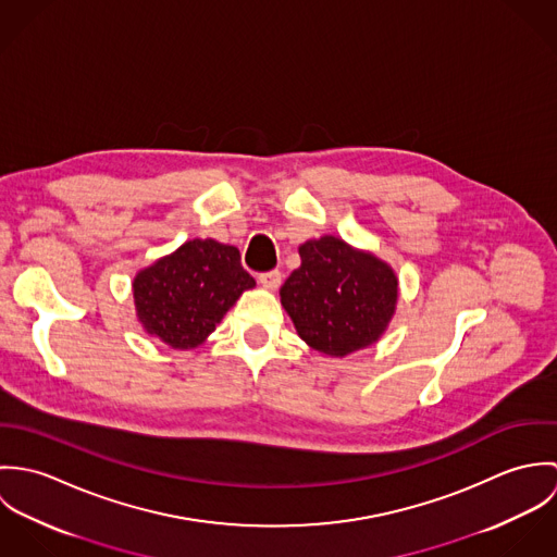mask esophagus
Wrapping results in <instances>:
<instances>
[{
	"mask_svg": "<svg viewBox=\"0 0 557 557\" xmlns=\"http://www.w3.org/2000/svg\"><path fill=\"white\" fill-rule=\"evenodd\" d=\"M283 281V274L278 270H270V272H261L259 274V283L265 287V289H276Z\"/></svg>",
	"mask_w": 557,
	"mask_h": 557,
	"instance_id": "esophagus-1",
	"label": "esophagus"
}]
</instances>
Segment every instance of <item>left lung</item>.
<instances>
[{
  "instance_id": "obj_1",
  "label": "left lung",
  "mask_w": 557,
  "mask_h": 557,
  "mask_svg": "<svg viewBox=\"0 0 557 557\" xmlns=\"http://www.w3.org/2000/svg\"><path fill=\"white\" fill-rule=\"evenodd\" d=\"M300 259L278 292L300 338L334 358L373 345L397 309L395 270L334 236L305 242Z\"/></svg>"
}]
</instances>
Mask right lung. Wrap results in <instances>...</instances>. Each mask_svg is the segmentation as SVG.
I'll return each instance as SVG.
<instances>
[{"label": "right lung", "instance_id": "right-lung-1", "mask_svg": "<svg viewBox=\"0 0 557 557\" xmlns=\"http://www.w3.org/2000/svg\"><path fill=\"white\" fill-rule=\"evenodd\" d=\"M252 287L255 278L242 268L236 246L188 239L135 276L133 296L148 334L173 349H193Z\"/></svg>", "mask_w": 557, "mask_h": 557}]
</instances>
